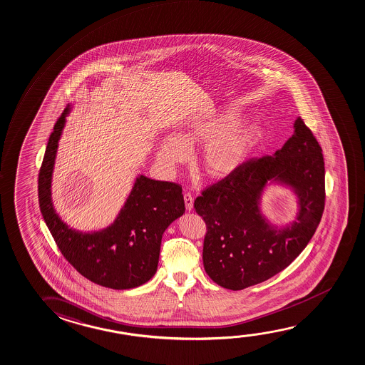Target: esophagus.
Segmentation results:
<instances>
[{"label":"esophagus","mask_w":365,"mask_h":365,"mask_svg":"<svg viewBox=\"0 0 365 365\" xmlns=\"http://www.w3.org/2000/svg\"><path fill=\"white\" fill-rule=\"evenodd\" d=\"M183 198H185V208H187V211H192L193 210V197L190 193H185L183 195Z\"/></svg>","instance_id":"1"}]
</instances>
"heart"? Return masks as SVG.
<instances>
[{"label": "heart", "instance_id": "obj_1", "mask_svg": "<svg viewBox=\"0 0 365 365\" xmlns=\"http://www.w3.org/2000/svg\"><path fill=\"white\" fill-rule=\"evenodd\" d=\"M240 116L227 111L197 118L188 123L175 138H165L159 144L157 157L167 167L183 163L188 150L205 145L200 164L205 175L221 180L235 173L264 138L259 125L238 128Z\"/></svg>", "mask_w": 365, "mask_h": 365}]
</instances>
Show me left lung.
Wrapping results in <instances>:
<instances>
[{
    "mask_svg": "<svg viewBox=\"0 0 365 365\" xmlns=\"http://www.w3.org/2000/svg\"><path fill=\"white\" fill-rule=\"evenodd\" d=\"M294 128L272 157L246 160L195 201L206 222L203 266L217 285L237 291L269 280L302 254L317 231L325 206L322 147L302 118ZM272 179L290 185L299 197L298 221L284 230L269 227L259 213V197Z\"/></svg>",
    "mask_w": 365,
    "mask_h": 365,
    "instance_id": "1",
    "label": "left lung"
}]
</instances>
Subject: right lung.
Here are the masks:
<instances>
[{"mask_svg":"<svg viewBox=\"0 0 365 365\" xmlns=\"http://www.w3.org/2000/svg\"><path fill=\"white\" fill-rule=\"evenodd\" d=\"M69 110L70 106L55 123L38 172V203L45 223L63 257L88 280L114 290L143 285L157 271L165 228L185 213L182 187L139 175L111 226L90 233L70 228L51 202L53 163Z\"/></svg>","mask_w":365,"mask_h":365,"instance_id":"right-lung-1","label":"right lung"}]
</instances>
